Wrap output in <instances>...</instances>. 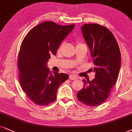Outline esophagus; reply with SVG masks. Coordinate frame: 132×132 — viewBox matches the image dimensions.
Wrapping results in <instances>:
<instances>
[{"label": "esophagus", "instance_id": "34e87169", "mask_svg": "<svg viewBox=\"0 0 132 132\" xmlns=\"http://www.w3.org/2000/svg\"><path fill=\"white\" fill-rule=\"evenodd\" d=\"M69 78L70 80H75L77 79V77L76 76H74V75H72V74L70 75Z\"/></svg>", "mask_w": 132, "mask_h": 132}]
</instances>
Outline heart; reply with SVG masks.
Wrapping results in <instances>:
<instances>
[{
	"label": "heart",
	"instance_id": "heart-1",
	"mask_svg": "<svg viewBox=\"0 0 132 132\" xmlns=\"http://www.w3.org/2000/svg\"><path fill=\"white\" fill-rule=\"evenodd\" d=\"M81 44V43H78V44H77V45H78V44Z\"/></svg>",
	"mask_w": 132,
	"mask_h": 132
}]
</instances>
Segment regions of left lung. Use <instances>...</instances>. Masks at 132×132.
Returning <instances> with one entry per match:
<instances>
[{
  "label": "left lung",
  "instance_id": "left-lung-1",
  "mask_svg": "<svg viewBox=\"0 0 132 132\" xmlns=\"http://www.w3.org/2000/svg\"><path fill=\"white\" fill-rule=\"evenodd\" d=\"M81 29L89 48L96 75L91 81L83 80L84 86L77 93V98L86 105L96 106L108 99L116 82L121 67V53L114 35L105 27L85 24Z\"/></svg>",
  "mask_w": 132,
  "mask_h": 132
}]
</instances>
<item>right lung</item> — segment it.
<instances>
[{"mask_svg":"<svg viewBox=\"0 0 132 132\" xmlns=\"http://www.w3.org/2000/svg\"><path fill=\"white\" fill-rule=\"evenodd\" d=\"M74 26L44 22L31 29L22 42L18 60L19 82L36 105H48L55 101L58 87L69 78L63 73L52 74L46 66L51 55H56L61 43Z\"/></svg>","mask_w":132,"mask_h":132,"instance_id":"add662e5","label":"right lung"}]
</instances>
